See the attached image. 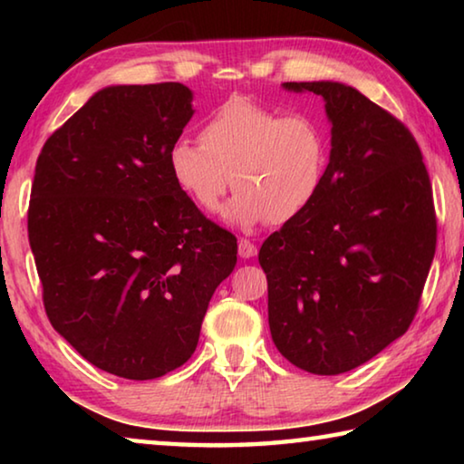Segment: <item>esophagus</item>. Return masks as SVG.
I'll list each match as a JSON object with an SVG mask.
<instances>
[{
  "instance_id": "esophagus-1",
  "label": "esophagus",
  "mask_w": 464,
  "mask_h": 464,
  "mask_svg": "<svg viewBox=\"0 0 464 464\" xmlns=\"http://www.w3.org/2000/svg\"><path fill=\"white\" fill-rule=\"evenodd\" d=\"M257 256V247L249 239H239V257L249 260V257Z\"/></svg>"
}]
</instances>
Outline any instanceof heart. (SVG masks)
Listing matches in <instances>:
<instances>
[{
  "label": "heart",
  "mask_w": 464,
  "mask_h": 464,
  "mask_svg": "<svg viewBox=\"0 0 464 464\" xmlns=\"http://www.w3.org/2000/svg\"><path fill=\"white\" fill-rule=\"evenodd\" d=\"M200 140L179 137L168 151L169 176L202 213L217 215L233 184L227 218L239 227L288 223L321 192L329 143L307 114H282L260 102L233 96L202 124Z\"/></svg>",
  "instance_id": "b5f03b06"
}]
</instances>
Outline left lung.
<instances>
[{
    "label": "left lung",
    "mask_w": 464,
    "mask_h": 464,
    "mask_svg": "<svg viewBox=\"0 0 464 464\" xmlns=\"http://www.w3.org/2000/svg\"><path fill=\"white\" fill-rule=\"evenodd\" d=\"M325 102L332 151L304 213L260 249L272 342L313 374H342L401 337L436 251L428 169L410 130L340 82H288Z\"/></svg>",
    "instance_id": "obj_1"
}]
</instances>
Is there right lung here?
Masks as SVG:
<instances>
[{"label": "right lung", "mask_w": 464, "mask_h": 464, "mask_svg": "<svg viewBox=\"0 0 464 464\" xmlns=\"http://www.w3.org/2000/svg\"><path fill=\"white\" fill-rule=\"evenodd\" d=\"M194 114L184 83L108 85L46 139L28 208L54 332L110 374L151 381L194 354L237 239L169 176Z\"/></svg>", "instance_id": "right-lung-1"}]
</instances>
